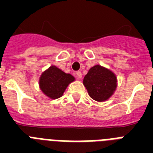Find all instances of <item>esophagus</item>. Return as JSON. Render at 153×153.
<instances>
[{"mask_svg":"<svg viewBox=\"0 0 153 153\" xmlns=\"http://www.w3.org/2000/svg\"><path fill=\"white\" fill-rule=\"evenodd\" d=\"M75 74H76V77L77 78H78V79H82V73H81V71H76V73H75Z\"/></svg>","mask_w":153,"mask_h":153,"instance_id":"34e87169","label":"esophagus"}]
</instances>
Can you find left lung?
<instances>
[{
	"mask_svg": "<svg viewBox=\"0 0 153 153\" xmlns=\"http://www.w3.org/2000/svg\"><path fill=\"white\" fill-rule=\"evenodd\" d=\"M84 86L94 100L104 102L110 98L117 87V78L109 70L96 65L89 70L83 79Z\"/></svg>",
	"mask_w": 153,
	"mask_h": 153,
	"instance_id": "obj_1",
	"label": "left lung"
}]
</instances>
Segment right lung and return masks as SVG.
Returning <instances> with one entry per match:
<instances>
[{"label":"right lung","mask_w":153,"mask_h":153,"mask_svg":"<svg viewBox=\"0 0 153 153\" xmlns=\"http://www.w3.org/2000/svg\"><path fill=\"white\" fill-rule=\"evenodd\" d=\"M74 80L71 74H66L55 66H51L41 74L39 86L45 95L56 99L63 94L67 86Z\"/></svg>","instance_id":"1"}]
</instances>
